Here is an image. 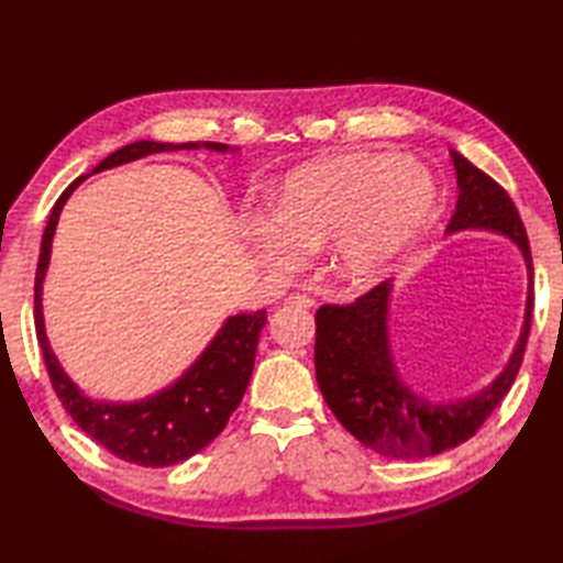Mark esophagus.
Masks as SVG:
<instances>
[{
  "mask_svg": "<svg viewBox=\"0 0 563 563\" xmlns=\"http://www.w3.org/2000/svg\"><path fill=\"white\" fill-rule=\"evenodd\" d=\"M285 305L312 309V307H314V300H312V297H309V295H302V292H292V295L285 297Z\"/></svg>",
  "mask_w": 563,
  "mask_h": 563,
  "instance_id": "esophagus-1",
  "label": "esophagus"
}]
</instances>
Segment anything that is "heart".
<instances>
[{"label": "heart", "instance_id": "obj_1", "mask_svg": "<svg viewBox=\"0 0 563 563\" xmlns=\"http://www.w3.org/2000/svg\"><path fill=\"white\" fill-rule=\"evenodd\" d=\"M435 206L426 166L394 152L333 154L297 166L273 190V212L246 220L261 266L292 271L305 249L324 246L345 285H369L401 256Z\"/></svg>", "mask_w": 563, "mask_h": 563}]
</instances>
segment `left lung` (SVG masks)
<instances>
[{
    "label": "left lung",
    "instance_id": "1",
    "mask_svg": "<svg viewBox=\"0 0 563 563\" xmlns=\"http://www.w3.org/2000/svg\"><path fill=\"white\" fill-rule=\"evenodd\" d=\"M457 174V206L445 234L484 230L508 236L528 266V300L520 339L496 379L470 397L430 401L401 379L389 343L394 280L353 305H324L317 312L314 369L329 409L365 448L391 460H423L462 445L504 401L516 379L532 321V256L518 208L492 176L450 150Z\"/></svg>",
    "mask_w": 563,
    "mask_h": 563
}]
</instances>
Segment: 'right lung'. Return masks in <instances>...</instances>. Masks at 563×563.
<instances>
[{
    "instance_id": "1",
    "label": "right lung",
    "mask_w": 563,
    "mask_h": 563,
    "mask_svg": "<svg viewBox=\"0 0 563 563\" xmlns=\"http://www.w3.org/2000/svg\"><path fill=\"white\" fill-rule=\"evenodd\" d=\"M178 150H210V152H236V147L222 142H154L140 140L109 154L91 174H99L113 166L135 162L157 152ZM87 176L71 181L65 194L57 198L55 208L47 218V227L41 242L38 271H35V331L45 357L47 375L53 389L63 401L65 411L75 418V423L109 450L115 457L140 466H172L194 457L206 445L222 433L230 416L242 401L246 385L254 369L256 345L261 329L266 327V309L254 314L227 317L220 331L206 345L194 365L184 369V375L174 379L169 387L135 401H101L84 394L59 365L57 355L45 336L43 321V280L51 266V251L55 227L65 202L75 194L77 186Z\"/></svg>"
}]
</instances>
